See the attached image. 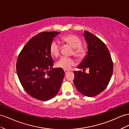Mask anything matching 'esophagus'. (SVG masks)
I'll return each instance as SVG.
<instances>
[{
  "instance_id": "obj_1",
  "label": "esophagus",
  "mask_w": 129,
  "mask_h": 129,
  "mask_svg": "<svg viewBox=\"0 0 129 129\" xmlns=\"http://www.w3.org/2000/svg\"><path fill=\"white\" fill-rule=\"evenodd\" d=\"M69 72V71H67V70H64V72H65V75H66V74H67V73H68Z\"/></svg>"
}]
</instances>
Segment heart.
<instances>
[{
  "mask_svg": "<svg viewBox=\"0 0 129 129\" xmlns=\"http://www.w3.org/2000/svg\"><path fill=\"white\" fill-rule=\"evenodd\" d=\"M61 41L70 46L73 49V55L79 59H82L85 56L86 49L82 46V42L78 37L73 35H68L62 36ZM50 52L52 56L58 57L60 55V46L57 42H52L50 46ZM75 64L74 60L70 58L61 57L56 63V67L65 70H68Z\"/></svg>",
  "mask_w": 129,
  "mask_h": 129,
  "instance_id": "1",
  "label": "heart"
}]
</instances>
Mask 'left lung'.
Segmentation results:
<instances>
[{"instance_id":"left-lung-1","label":"left lung","mask_w":129,"mask_h":129,"mask_svg":"<svg viewBox=\"0 0 129 129\" xmlns=\"http://www.w3.org/2000/svg\"><path fill=\"white\" fill-rule=\"evenodd\" d=\"M83 36L87 45V52L77 68L83 71H74L73 80L76 89L87 97L95 96L107 87L112 75L113 62L109 51L102 40L89 31ZM86 68L89 72H84Z\"/></svg>"}]
</instances>
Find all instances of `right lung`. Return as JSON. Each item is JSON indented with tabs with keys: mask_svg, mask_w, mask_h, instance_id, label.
<instances>
[{
	"mask_svg": "<svg viewBox=\"0 0 129 129\" xmlns=\"http://www.w3.org/2000/svg\"><path fill=\"white\" fill-rule=\"evenodd\" d=\"M59 32H42L32 37L18 56L16 70L20 82L31 97L46 101L58 92L65 73L53 68L50 46Z\"/></svg>",
	"mask_w": 129,
	"mask_h": 129,
	"instance_id": "add662e5",
	"label": "right lung"
}]
</instances>
